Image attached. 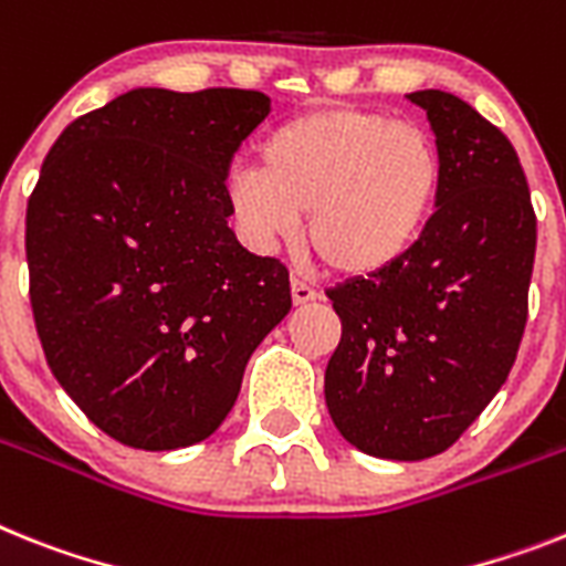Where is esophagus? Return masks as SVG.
<instances>
[{"label": "esophagus", "instance_id": "obj_1", "mask_svg": "<svg viewBox=\"0 0 566 566\" xmlns=\"http://www.w3.org/2000/svg\"><path fill=\"white\" fill-rule=\"evenodd\" d=\"M291 293H293V305H307V302H313V298H319V291H316L311 282H305L302 275H293L291 279Z\"/></svg>", "mask_w": 566, "mask_h": 566}]
</instances>
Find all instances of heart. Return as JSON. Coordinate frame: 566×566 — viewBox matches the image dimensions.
Returning <instances> with one entry per match:
<instances>
[{"label": "heart", "mask_w": 566, "mask_h": 566, "mask_svg": "<svg viewBox=\"0 0 566 566\" xmlns=\"http://www.w3.org/2000/svg\"><path fill=\"white\" fill-rule=\"evenodd\" d=\"M431 135L382 112L327 106L291 117L259 146V172L230 178L227 203L247 241L270 250L305 216L327 270L374 275L400 264L440 198Z\"/></svg>", "instance_id": "obj_1"}]
</instances>
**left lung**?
Instances as JSON below:
<instances>
[{"label":"left lung","instance_id":"1","mask_svg":"<svg viewBox=\"0 0 566 566\" xmlns=\"http://www.w3.org/2000/svg\"><path fill=\"white\" fill-rule=\"evenodd\" d=\"M443 160L437 210L394 268L327 298L342 336L325 402L359 452L422 460L481 417L515 365L530 313L535 210L510 137L454 94H408Z\"/></svg>","mask_w":566,"mask_h":566}]
</instances>
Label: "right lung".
<instances>
[{
	"instance_id": "right-lung-1",
	"label": "right lung",
	"mask_w": 566,
	"mask_h": 566,
	"mask_svg": "<svg viewBox=\"0 0 566 566\" xmlns=\"http://www.w3.org/2000/svg\"><path fill=\"white\" fill-rule=\"evenodd\" d=\"M270 112L250 88H135L65 126L28 198L31 307L56 382L117 443L169 452L230 415L291 273L227 227Z\"/></svg>"
}]
</instances>
